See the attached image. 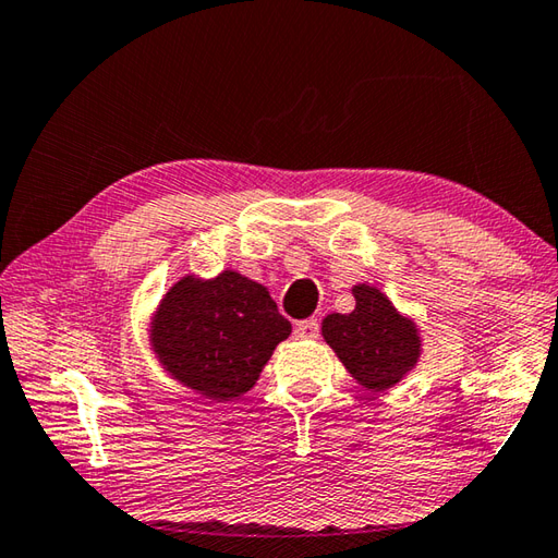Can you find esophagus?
Masks as SVG:
<instances>
[{
  "label": "esophagus",
  "instance_id": "esophagus-1",
  "mask_svg": "<svg viewBox=\"0 0 558 558\" xmlns=\"http://www.w3.org/2000/svg\"><path fill=\"white\" fill-rule=\"evenodd\" d=\"M294 336L298 338H316L319 336V322L316 319H304L294 324Z\"/></svg>",
  "mask_w": 558,
  "mask_h": 558
}]
</instances>
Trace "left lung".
<instances>
[{"label":"left lung","instance_id":"obj_1","mask_svg":"<svg viewBox=\"0 0 558 558\" xmlns=\"http://www.w3.org/2000/svg\"><path fill=\"white\" fill-rule=\"evenodd\" d=\"M355 310L351 314H329L322 324L324 341L360 385L381 391L418 363V331L391 307L377 288H353Z\"/></svg>","mask_w":558,"mask_h":558}]
</instances>
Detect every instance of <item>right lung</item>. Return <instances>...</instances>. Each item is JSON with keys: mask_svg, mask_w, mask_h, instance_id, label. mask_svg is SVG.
Instances as JSON below:
<instances>
[{"mask_svg": "<svg viewBox=\"0 0 558 558\" xmlns=\"http://www.w3.org/2000/svg\"><path fill=\"white\" fill-rule=\"evenodd\" d=\"M290 331L264 286L225 270L207 282L185 276L167 292L151 322V345L185 387L227 401L256 385Z\"/></svg>", "mask_w": 558, "mask_h": 558, "instance_id": "add662e5", "label": "right lung"}]
</instances>
